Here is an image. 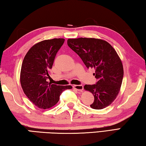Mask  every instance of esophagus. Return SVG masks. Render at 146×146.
Here are the masks:
<instances>
[{"label": "esophagus", "instance_id": "34e87169", "mask_svg": "<svg viewBox=\"0 0 146 146\" xmlns=\"http://www.w3.org/2000/svg\"><path fill=\"white\" fill-rule=\"evenodd\" d=\"M73 87L74 89H75L78 91H82L84 88V86L82 85H74Z\"/></svg>", "mask_w": 146, "mask_h": 146}]
</instances>
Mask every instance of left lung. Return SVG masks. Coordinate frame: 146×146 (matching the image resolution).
I'll return each mask as SVG.
<instances>
[{"label": "left lung", "instance_id": "obj_1", "mask_svg": "<svg viewBox=\"0 0 146 146\" xmlns=\"http://www.w3.org/2000/svg\"><path fill=\"white\" fill-rule=\"evenodd\" d=\"M68 45L82 59L87 68H94L95 84L85 85L94 96L90 107L102 110L110 106L120 91L123 76L122 63L108 42L94 38H70Z\"/></svg>", "mask_w": 146, "mask_h": 146}]
</instances>
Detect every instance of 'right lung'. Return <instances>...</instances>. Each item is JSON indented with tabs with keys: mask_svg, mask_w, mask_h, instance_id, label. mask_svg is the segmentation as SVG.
I'll return each mask as SVG.
<instances>
[{
	"mask_svg": "<svg viewBox=\"0 0 146 146\" xmlns=\"http://www.w3.org/2000/svg\"><path fill=\"white\" fill-rule=\"evenodd\" d=\"M65 39L53 38L35 44L29 49L23 62L21 84L24 93L38 108H50L58 102L62 91L71 86H57L48 82L56 53Z\"/></svg>",
	"mask_w": 146,
	"mask_h": 146,
	"instance_id": "right-lung-1",
	"label": "right lung"
}]
</instances>
